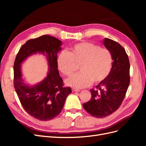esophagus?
<instances>
[{"label":"esophagus","mask_w":146,"mask_h":146,"mask_svg":"<svg viewBox=\"0 0 146 146\" xmlns=\"http://www.w3.org/2000/svg\"><path fill=\"white\" fill-rule=\"evenodd\" d=\"M72 92H79V91H80V90H78V89H76V88H72Z\"/></svg>","instance_id":"34e87169"}]
</instances>
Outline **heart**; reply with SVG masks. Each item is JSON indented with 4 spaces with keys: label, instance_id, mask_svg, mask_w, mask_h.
<instances>
[{
    "label": "heart",
    "instance_id": "obj_1",
    "mask_svg": "<svg viewBox=\"0 0 146 146\" xmlns=\"http://www.w3.org/2000/svg\"><path fill=\"white\" fill-rule=\"evenodd\" d=\"M113 58L106 48L89 42L75 44L69 52H61L58 57L60 71L66 76L73 75L80 65L81 72L66 80L68 86L82 88L103 81L110 72Z\"/></svg>",
    "mask_w": 146,
    "mask_h": 146
}]
</instances>
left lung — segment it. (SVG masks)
I'll return each mask as SVG.
<instances>
[{
  "mask_svg": "<svg viewBox=\"0 0 146 146\" xmlns=\"http://www.w3.org/2000/svg\"><path fill=\"white\" fill-rule=\"evenodd\" d=\"M104 44L112 55L111 69L96 89L90 90L91 99L83 104L88 113L99 118L110 115L119 108L130 84V62L124 48L109 38H105Z\"/></svg>",
  "mask_w": 146,
  "mask_h": 146,
  "instance_id": "left-lung-1",
  "label": "left lung"
}]
</instances>
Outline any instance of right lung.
<instances>
[{
	"label": "right lung",
	"instance_id": "add662e5",
	"mask_svg": "<svg viewBox=\"0 0 146 146\" xmlns=\"http://www.w3.org/2000/svg\"><path fill=\"white\" fill-rule=\"evenodd\" d=\"M61 41L49 35L31 39L21 47L14 63V87L20 102L30 116L39 121H47L61 113L66 98L72 92L71 88L64 87L60 76L57 53L61 50ZM40 52L45 54L50 71L44 80L33 87L23 82L20 64L30 54Z\"/></svg>",
	"mask_w": 146,
	"mask_h": 146
}]
</instances>
